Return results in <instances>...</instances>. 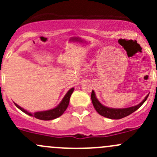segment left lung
Wrapping results in <instances>:
<instances>
[{"instance_id": "8db88e82", "label": "left lung", "mask_w": 157, "mask_h": 157, "mask_svg": "<svg viewBox=\"0 0 157 157\" xmlns=\"http://www.w3.org/2000/svg\"><path fill=\"white\" fill-rule=\"evenodd\" d=\"M148 96L149 95H147L146 97L144 98V99L140 103H139L138 105H135V106L129 107V108L125 109H112L108 108V107L105 106V105H103L102 104H101L100 102H99V101L96 99V94H95L93 90L92 91L91 93V99L93 106H94L96 112H97L99 115H101L102 116L105 117V118H111V119H121V118H124V117L131 115V113H133V112H135L136 110H137V109L143 105L144 102L147 100Z\"/></svg>"}]
</instances>
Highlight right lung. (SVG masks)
<instances>
[{
	"label": "right lung",
	"mask_w": 157,
	"mask_h": 157,
	"mask_svg": "<svg viewBox=\"0 0 157 157\" xmlns=\"http://www.w3.org/2000/svg\"><path fill=\"white\" fill-rule=\"evenodd\" d=\"M74 88H71V90H68L66 95L64 96V97L63 98L62 101L60 102L59 105H58L55 108L50 109V110L47 111H42V112H34V113H31V112H27L26 110H25L24 109L21 108L20 105H18L17 104L14 103L16 105V106L18 109H20L22 112H23L24 113L27 114V115H30V116H33L36 118H38V119L40 120H45V121H48V120H52L55 119V118H58V117L61 116L65 110L67 109V106L69 105L70 102V98H71V94L74 92Z\"/></svg>",
	"instance_id": "add662e5"
}]
</instances>
